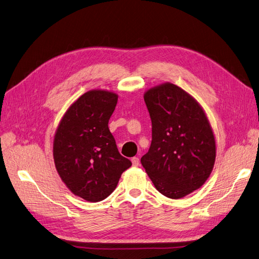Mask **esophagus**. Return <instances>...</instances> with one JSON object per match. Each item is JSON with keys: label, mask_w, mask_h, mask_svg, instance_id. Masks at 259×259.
<instances>
[{"label": "esophagus", "mask_w": 259, "mask_h": 259, "mask_svg": "<svg viewBox=\"0 0 259 259\" xmlns=\"http://www.w3.org/2000/svg\"><path fill=\"white\" fill-rule=\"evenodd\" d=\"M139 163H140V160H139L138 157H133V158H132V164H133L134 167L139 166Z\"/></svg>", "instance_id": "obj_1"}]
</instances>
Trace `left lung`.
<instances>
[{
    "mask_svg": "<svg viewBox=\"0 0 259 259\" xmlns=\"http://www.w3.org/2000/svg\"><path fill=\"white\" fill-rule=\"evenodd\" d=\"M144 99L152 122V141L141 157L156 190L179 199L207 181L217 148L202 107L178 85L166 82L151 88Z\"/></svg>",
    "mask_w": 259,
    "mask_h": 259,
    "instance_id": "8db88e82",
    "label": "left lung"
}]
</instances>
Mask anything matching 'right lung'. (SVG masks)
<instances>
[{"label": "right lung", "mask_w": 259, "mask_h": 259, "mask_svg": "<svg viewBox=\"0 0 259 259\" xmlns=\"http://www.w3.org/2000/svg\"><path fill=\"white\" fill-rule=\"evenodd\" d=\"M118 95L91 90L69 106L53 139V159L60 178L74 195L97 202L114 191L132 166L118 151L108 122Z\"/></svg>", "instance_id": "1"}]
</instances>
